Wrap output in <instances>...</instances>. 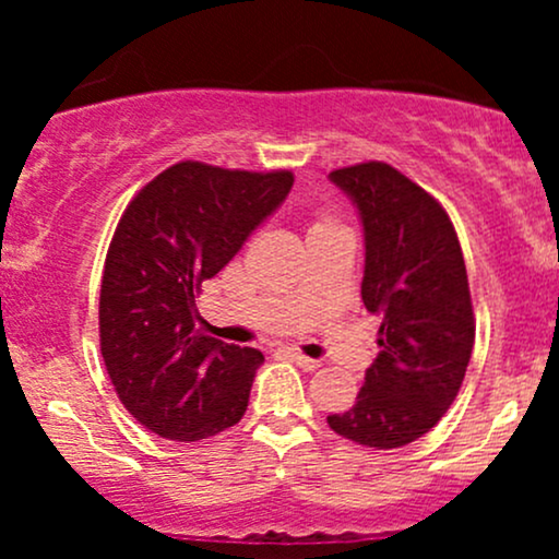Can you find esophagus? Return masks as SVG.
Segmentation results:
<instances>
[{"instance_id": "1", "label": "esophagus", "mask_w": 559, "mask_h": 559, "mask_svg": "<svg viewBox=\"0 0 559 559\" xmlns=\"http://www.w3.org/2000/svg\"><path fill=\"white\" fill-rule=\"evenodd\" d=\"M281 352H284L288 360L297 362L299 368H305V370H316V368H320L318 360H312V357H305V355H301V352H297V349H281Z\"/></svg>"}]
</instances>
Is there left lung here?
Returning a JSON list of instances; mask_svg holds the SVG:
<instances>
[{"label":"left lung","mask_w":559,"mask_h":559,"mask_svg":"<svg viewBox=\"0 0 559 559\" xmlns=\"http://www.w3.org/2000/svg\"><path fill=\"white\" fill-rule=\"evenodd\" d=\"M362 221V301L381 318L378 357L352 409L329 426L362 447L396 449L444 418L476 342L463 249L436 199L386 163L331 173Z\"/></svg>","instance_id":"obj_1"}]
</instances>
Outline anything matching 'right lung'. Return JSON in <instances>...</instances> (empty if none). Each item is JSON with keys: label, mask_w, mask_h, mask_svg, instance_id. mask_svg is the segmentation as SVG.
<instances>
[{"label": "right lung", "mask_w": 559, "mask_h": 559, "mask_svg": "<svg viewBox=\"0 0 559 559\" xmlns=\"http://www.w3.org/2000/svg\"><path fill=\"white\" fill-rule=\"evenodd\" d=\"M288 170L176 163L120 217L99 292V344L120 402L141 426L199 441L247 413L260 349L197 325V294L288 197Z\"/></svg>", "instance_id": "obj_1"}]
</instances>
